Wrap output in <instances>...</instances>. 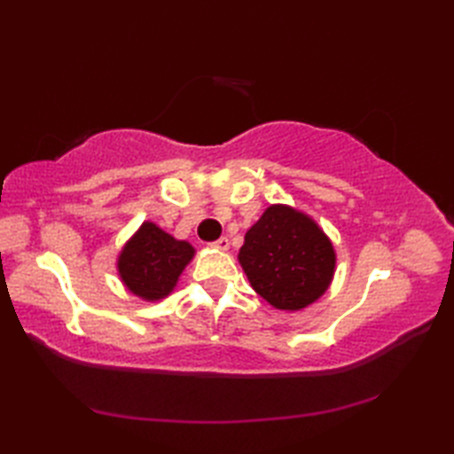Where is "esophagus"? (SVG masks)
<instances>
[{
	"instance_id": "esophagus-1",
	"label": "esophagus",
	"mask_w": 454,
	"mask_h": 454,
	"mask_svg": "<svg viewBox=\"0 0 454 454\" xmlns=\"http://www.w3.org/2000/svg\"><path fill=\"white\" fill-rule=\"evenodd\" d=\"M212 247L220 249V252H228V249H230V242H228V238H220V239H216V242L212 244Z\"/></svg>"
}]
</instances>
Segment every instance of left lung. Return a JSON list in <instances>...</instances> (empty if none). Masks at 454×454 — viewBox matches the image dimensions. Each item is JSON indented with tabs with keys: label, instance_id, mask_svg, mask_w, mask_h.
<instances>
[{
	"label": "left lung",
	"instance_id": "8db88e82",
	"mask_svg": "<svg viewBox=\"0 0 454 454\" xmlns=\"http://www.w3.org/2000/svg\"><path fill=\"white\" fill-rule=\"evenodd\" d=\"M238 262L263 301L277 310L301 312L330 288L337 254L310 215L278 202L247 230Z\"/></svg>",
	"mask_w": 454,
	"mask_h": 454
}]
</instances>
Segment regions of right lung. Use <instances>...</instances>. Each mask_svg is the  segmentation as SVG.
<instances>
[{"label": "right lung", "mask_w": 454, "mask_h": 454, "mask_svg": "<svg viewBox=\"0 0 454 454\" xmlns=\"http://www.w3.org/2000/svg\"><path fill=\"white\" fill-rule=\"evenodd\" d=\"M197 249L187 239H177L156 222L144 220L117 255V273L122 286L144 302H160L179 283Z\"/></svg>", "instance_id": "1"}]
</instances>
